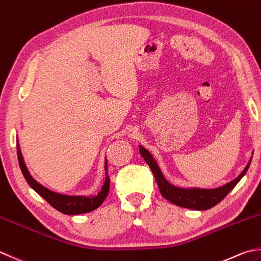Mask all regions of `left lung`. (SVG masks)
Wrapping results in <instances>:
<instances>
[{
  "mask_svg": "<svg viewBox=\"0 0 261 261\" xmlns=\"http://www.w3.org/2000/svg\"><path fill=\"white\" fill-rule=\"evenodd\" d=\"M140 153L143 156V159L147 165L150 166L152 173L154 175V178L156 180V184L159 186L160 193L165 199L170 201L171 203L183 208L194 209V210H207L215 207L218 204L226 195H227L230 191H232L235 185H237L241 178L245 175L249 166L251 164V159H250L249 164L243 169L237 178L234 180L229 181L222 188L214 189V190H203V189H180L176 188V186L171 185L170 183L166 180V178L162 175L160 168L154 161L153 156L147 150H145L143 146L140 145Z\"/></svg>",
  "mask_w": 261,
  "mask_h": 261,
  "instance_id": "obj_1",
  "label": "left lung"
}]
</instances>
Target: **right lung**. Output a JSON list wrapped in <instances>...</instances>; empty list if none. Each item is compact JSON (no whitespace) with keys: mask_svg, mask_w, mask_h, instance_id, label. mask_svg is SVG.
Wrapping results in <instances>:
<instances>
[{"mask_svg":"<svg viewBox=\"0 0 261 261\" xmlns=\"http://www.w3.org/2000/svg\"><path fill=\"white\" fill-rule=\"evenodd\" d=\"M17 154H18L19 166H20L22 175L24 177V179L27 180L29 186H31L34 191H36L43 199H45L54 209H57L58 211H60V213H62V214L80 215V214L90 213V211H93L96 208H99L103 201L107 199L108 194H109L110 178H109V176H108V161L107 160L105 164V170H106L105 184H103L101 191L99 192V194L94 195V196H80V195L72 196V195L59 194V193H56V192L47 190L46 188H44L43 185L37 183V181L33 178L32 175L29 174L26 165H24L19 142L17 143Z\"/></svg>","mask_w":261,"mask_h":261,"instance_id":"right-lung-1","label":"right lung"}]
</instances>
